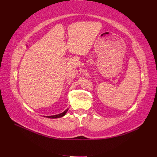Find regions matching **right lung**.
<instances>
[{
  "label": "right lung",
  "instance_id": "right-lung-1",
  "mask_svg": "<svg viewBox=\"0 0 157 157\" xmlns=\"http://www.w3.org/2000/svg\"><path fill=\"white\" fill-rule=\"evenodd\" d=\"M69 109H67L65 111H64L63 113H61L60 114H58V115H51V116H45L44 117L46 118H61L66 115V113L68 111Z\"/></svg>",
  "mask_w": 157,
  "mask_h": 157
}]
</instances>
